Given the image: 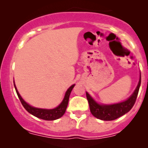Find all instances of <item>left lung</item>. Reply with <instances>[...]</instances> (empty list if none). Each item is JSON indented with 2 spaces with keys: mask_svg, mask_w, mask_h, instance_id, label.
I'll return each mask as SVG.
<instances>
[{
  "mask_svg": "<svg viewBox=\"0 0 148 148\" xmlns=\"http://www.w3.org/2000/svg\"><path fill=\"white\" fill-rule=\"evenodd\" d=\"M141 84V77L139 78V84L135 89L132 95L126 100L119 103L112 104V105H100L97 103L87 92L86 93V98L89 105V108L92 114L97 118L102 120H114L119 118L120 116H123L125 114L129 112L134 103L136 102L137 97L139 89Z\"/></svg>",
  "mask_w": 148,
  "mask_h": 148,
  "instance_id": "1",
  "label": "left lung"
}]
</instances>
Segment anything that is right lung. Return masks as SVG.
I'll return each instance as SVG.
<instances>
[{"label": "right lung", "mask_w": 148, "mask_h": 148, "mask_svg": "<svg viewBox=\"0 0 148 148\" xmlns=\"http://www.w3.org/2000/svg\"><path fill=\"white\" fill-rule=\"evenodd\" d=\"M74 86H75V84L72 85V86L67 89L62 102L61 103V104L59 106L53 108V109H43V108H38L33 106H31L28 105L26 102H25V101H23V99L22 98L21 96L20 95L18 91H17V88H16L15 86V84H14V88H15L16 92H17V96H18L19 99H20L22 105L23 106V107L25 108V110H26L27 112H29L30 114H32L34 116L38 117V118L42 119V120H55L60 118L61 116H63L64 114L65 113L66 108H67V105H68L69 97H70V92H71L72 89L74 87Z\"/></svg>", "instance_id": "1"}]
</instances>
